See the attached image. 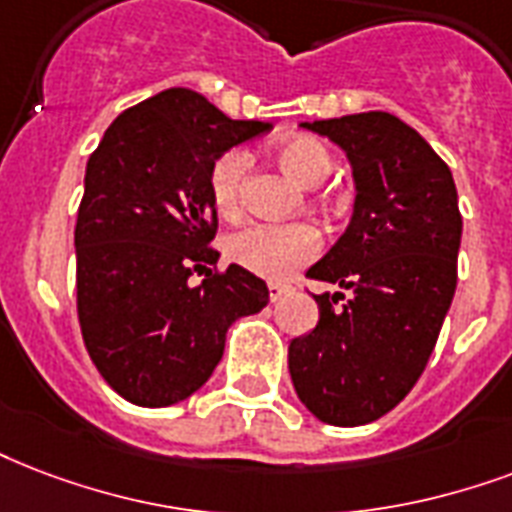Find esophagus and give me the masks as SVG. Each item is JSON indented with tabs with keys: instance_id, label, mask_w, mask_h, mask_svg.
<instances>
[{
	"instance_id": "esophagus-1",
	"label": "esophagus",
	"mask_w": 512,
	"mask_h": 512,
	"mask_svg": "<svg viewBox=\"0 0 512 512\" xmlns=\"http://www.w3.org/2000/svg\"><path fill=\"white\" fill-rule=\"evenodd\" d=\"M290 292H292L290 284H282V282H271V284H268V300H271V303H276V300H282L284 295H290Z\"/></svg>"
}]
</instances>
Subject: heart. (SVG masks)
<instances>
[{"mask_svg":"<svg viewBox=\"0 0 512 512\" xmlns=\"http://www.w3.org/2000/svg\"><path fill=\"white\" fill-rule=\"evenodd\" d=\"M276 161L298 185H322L333 158L314 136H290L276 147ZM252 158L247 150H228L220 155L209 174V195L214 209L225 217L239 212L241 187L247 177ZM319 230L308 222H252L247 228L230 233L225 252L236 265L265 276V279H287L319 252Z\"/></svg>","mask_w":512,"mask_h":512,"instance_id":"1","label":"heart"}]
</instances>
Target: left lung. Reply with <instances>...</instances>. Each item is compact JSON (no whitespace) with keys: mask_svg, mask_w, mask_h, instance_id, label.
Returning a JSON list of instances; mask_svg holds the SVG:
<instances>
[{"mask_svg":"<svg viewBox=\"0 0 512 512\" xmlns=\"http://www.w3.org/2000/svg\"><path fill=\"white\" fill-rule=\"evenodd\" d=\"M346 152L354 212L311 279L319 322L290 341V376L319 421L381 419L427 368L456 290L462 214L451 169L408 123L360 112L300 123Z\"/></svg>","mask_w":512,"mask_h":512,"instance_id":"obj_1","label":"left lung"}]
</instances>
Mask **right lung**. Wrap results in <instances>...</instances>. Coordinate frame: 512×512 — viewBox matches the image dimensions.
I'll return each mask as SVG.
<instances>
[{
    "label": "right lung",
    "instance_id": "1",
    "mask_svg": "<svg viewBox=\"0 0 512 512\" xmlns=\"http://www.w3.org/2000/svg\"><path fill=\"white\" fill-rule=\"evenodd\" d=\"M230 120L190 88L120 112L85 166L77 212V317L93 365L142 408L182 403L209 381L225 335L268 303V287L230 263L212 273L214 161L268 131ZM193 270L207 279L190 288Z\"/></svg>",
    "mask_w": 512,
    "mask_h": 512
}]
</instances>
